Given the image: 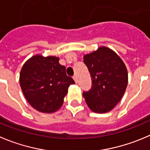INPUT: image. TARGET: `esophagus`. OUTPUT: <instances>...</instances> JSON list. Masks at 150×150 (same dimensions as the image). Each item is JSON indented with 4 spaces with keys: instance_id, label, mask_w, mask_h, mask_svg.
I'll return each mask as SVG.
<instances>
[{
    "instance_id": "obj_1",
    "label": "esophagus",
    "mask_w": 150,
    "mask_h": 150,
    "mask_svg": "<svg viewBox=\"0 0 150 150\" xmlns=\"http://www.w3.org/2000/svg\"><path fill=\"white\" fill-rule=\"evenodd\" d=\"M73 79H74V81H75L76 83H77V76H76V75H74V76H73Z\"/></svg>"
}]
</instances>
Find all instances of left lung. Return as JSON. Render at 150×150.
Returning a JSON list of instances; mask_svg holds the SVG:
<instances>
[{
	"mask_svg": "<svg viewBox=\"0 0 150 150\" xmlns=\"http://www.w3.org/2000/svg\"><path fill=\"white\" fill-rule=\"evenodd\" d=\"M83 61L92 80L91 90L82 93L88 108L97 113L109 112L120 102L127 86L125 63L107 47L85 55Z\"/></svg>",
	"mask_w": 150,
	"mask_h": 150,
	"instance_id": "8db88e82",
	"label": "left lung"
}]
</instances>
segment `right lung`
<instances>
[{
	"instance_id": "add662e5",
	"label": "right lung",
	"mask_w": 150,
	"mask_h": 150,
	"mask_svg": "<svg viewBox=\"0 0 150 150\" xmlns=\"http://www.w3.org/2000/svg\"><path fill=\"white\" fill-rule=\"evenodd\" d=\"M74 83L56 57L35 55L25 62L20 74V85L26 100L45 113L62 107L68 87Z\"/></svg>"
}]
</instances>
